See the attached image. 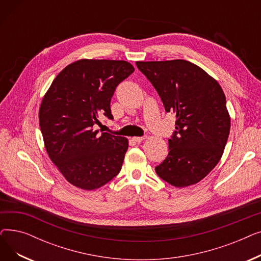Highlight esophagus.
I'll return each mask as SVG.
<instances>
[{
	"instance_id": "34e87169",
	"label": "esophagus",
	"mask_w": 261,
	"mask_h": 261,
	"mask_svg": "<svg viewBox=\"0 0 261 261\" xmlns=\"http://www.w3.org/2000/svg\"><path fill=\"white\" fill-rule=\"evenodd\" d=\"M144 140H146L145 136H143V138H139V136H135V138H133V141L135 143H142Z\"/></svg>"
}]
</instances>
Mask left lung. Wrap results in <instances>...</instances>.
Listing matches in <instances>:
<instances>
[{"label": "left lung", "instance_id": "obj_1", "mask_svg": "<svg viewBox=\"0 0 261 261\" xmlns=\"http://www.w3.org/2000/svg\"><path fill=\"white\" fill-rule=\"evenodd\" d=\"M136 66L176 118L158 175L174 187L197 184L220 161L228 139L230 117L222 88L203 68L182 59L138 61Z\"/></svg>", "mask_w": 261, "mask_h": 261}]
</instances>
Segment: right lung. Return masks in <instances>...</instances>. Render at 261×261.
Listing matches in <instances>:
<instances>
[{"label":"right lung","instance_id":"1","mask_svg":"<svg viewBox=\"0 0 261 261\" xmlns=\"http://www.w3.org/2000/svg\"><path fill=\"white\" fill-rule=\"evenodd\" d=\"M134 72L123 60L80 59L54 79L39 109L46 152L72 185L97 189L121 169L129 142L94 130L98 117L112 119L110 102L116 87Z\"/></svg>","mask_w":261,"mask_h":261}]
</instances>
